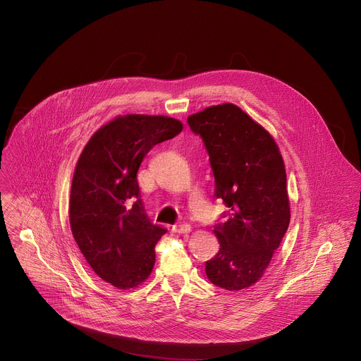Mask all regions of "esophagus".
Wrapping results in <instances>:
<instances>
[{
	"label": "esophagus",
	"instance_id": "34e87169",
	"mask_svg": "<svg viewBox=\"0 0 361 361\" xmlns=\"http://www.w3.org/2000/svg\"><path fill=\"white\" fill-rule=\"evenodd\" d=\"M173 230H174L176 233H188V231L191 230V227H190V224H187V223H178V224L173 226Z\"/></svg>",
	"mask_w": 361,
	"mask_h": 361
}]
</instances>
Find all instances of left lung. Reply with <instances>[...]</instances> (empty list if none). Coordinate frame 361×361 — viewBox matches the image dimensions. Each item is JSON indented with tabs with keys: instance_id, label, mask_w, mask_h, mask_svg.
Instances as JSON below:
<instances>
[{
	"instance_id": "8db88e82",
	"label": "left lung",
	"mask_w": 361,
	"mask_h": 361,
	"mask_svg": "<svg viewBox=\"0 0 361 361\" xmlns=\"http://www.w3.org/2000/svg\"><path fill=\"white\" fill-rule=\"evenodd\" d=\"M202 138L214 174V195L230 210L214 233L220 250L205 262L209 280L224 290L259 281L290 223L283 157L273 137L234 104L187 118Z\"/></svg>"
}]
</instances>
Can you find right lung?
Instances as JSON below:
<instances>
[{"label": "right lung", "mask_w": 361, "mask_h": 361, "mask_svg": "<svg viewBox=\"0 0 361 361\" xmlns=\"http://www.w3.org/2000/svg\"><path fill=\"white\" fill-rule=\"evenodd\" d=\"M178 120L128 114L101 127L84 147L71 184L70 224L92 271L118 288L141 284L167 228L152 224L137 171L145 154L181 133Z\"/></svg>", "instance_id": "right-lung-1"}]
</instances>
